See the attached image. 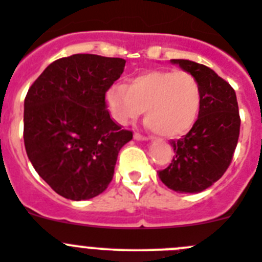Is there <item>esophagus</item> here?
Here are the masks:
<instances>
[{
    "instance_id": "obj_1",
    "label": "esophagus",
    "mask_w": 262,
    "mask_h": 262,
    "mask_svg": "<svg viewBox=\"0 0 262 262\" xmlns=\"http://www.w3.org/2000/svg\"><path fill=\"white\" fill-rule=\"evenodd\" d=\"M134 140H137V141H149V138L145 137V136H141L140 133H136V134H134Z\"/></svg>"
}]
</instances>
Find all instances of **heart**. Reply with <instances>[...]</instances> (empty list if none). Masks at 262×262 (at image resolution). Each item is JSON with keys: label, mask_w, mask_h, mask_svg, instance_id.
<instances>
[{"label": "heart", "mask_w": 262, "mask_h": 262, "mask_svg": "<svg viewBox=\"0 0 262 262\" xmlns=\"http://www.w3.org/2000/svg\"><path fill=\"white\" fill-rule=\"evenodd\" d=\"M105 104L117 124L126 125L142 113L146 126L166 138L179 137L192 128L202 105V90L194 75L185 71H147L126 85H112Z\"/></svg>", "instance_id": "b5f03b06"}]
</instances>
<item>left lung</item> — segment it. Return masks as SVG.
<instances>
[{
  "mask_svg": "<svg viewBox=\"0 0 262 262\" xmlns=\"http://www.w3.org/2000/svg\"><path fill=\"white\" fill-rule=\"evenodd\" d=\"M170 62L196 77L202 105L191 130L170 142L174 158L158 177L170 190L198 194L219 181L231 163L240 133L237 99L233 88L210 67L185 59Z\"/></svg>",
  "mask_w": 262,
  "mask_h": 262,
  "instance_id": "8db88e82",
  "label": "left lung"
}]
</instances>
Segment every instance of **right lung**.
Returning a JSON list of instances; mask_svg holds the SVG:
<instances>
[{
	"label": "right lung",
	"instance_id": "right-lung-1",
	"mask_svg": "<svg viewBox=\"0 0 262 262\" xmlns=\"http://www.w3.org/2000/svg\"><path fill=\"white\" fill-rule=\"evenodd\" d=\"M121 58L75 54L58 59L25 99L24 140L31 165L52 190L71 200L101 194L118 151L133 138L113 122L105 92L121 76Z\"/></svg>",
	"mask_w": 262,
	"mask_h": 262
}]
</instances>
